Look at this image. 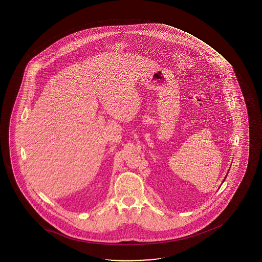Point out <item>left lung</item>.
Masks as SVG:
<instances>
[{
  "label": "left lung",
  "mask_w": 262,
  "mask_h": 262,
  "mask_svg": "<svg viewBox=\"0 0 262 262\" xmlns=\"http://www.w3.org/2000/svg\"><path fill=\"white\" fill-rule=\"evenodd\" d=\"M226 178H225V179H226ZM225 179H224V181H225ZM224 181H223V183H224Z\"/></svg>",
  "instance_id": "8db88e82"
}]
</instances>
